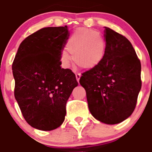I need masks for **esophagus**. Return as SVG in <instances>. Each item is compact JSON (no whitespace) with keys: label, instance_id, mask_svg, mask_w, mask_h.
<instances>
[{"label":"esophagus","instance_id":"esophagus-1","mask_svg":"<svg viewBox=\"0 0 152 152\" xmlns=\"http://www.w3.org/2000/svg\"><path fill=\"white\" fill-rule=\"evenodd\" d=\"M80 77H81V74H80V73H76V80H77L78 82H79V79H80Z\"/></svg>","mask_w":152,"mask_h":152}]
</instances>
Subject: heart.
<instances>
[{"label": "heart", "instance_id": "b5f03b06", "mask_svg": "<svg viewBox=\"0 0 152 152\" xmlns=\"http://www.w3.org/2000/svg\"><path fill=\"white\" fill-rule=\"evenodd\" d=\"M67 48L76 65L93 68L99 65L105 54V42L99 32L92 29L78 28L67 40ZM62 62L68 64L70 56L66 51L61 54Z\"/></svg>", "mask_w": 152, "mask_h": 152}]
</instances>
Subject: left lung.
<instances>
[{
    "mask_svg": "<svg viewBox=\"0 0 152 152\" xmlns=\"http://www.w3.org/2000/svg\"><path fill=\"white\" fill-rule=\"evenodd\" d=\"M105 54L102 62L82 73L89 110L99 121L116 124L134 111L141 89V65L131 42L104 27Z\"/></svg>",
    "mask_w": 152,
    "mask_h": 152,
    "instance_id": "left-lung-1",
    "label": "left lung"
}]
</instances>
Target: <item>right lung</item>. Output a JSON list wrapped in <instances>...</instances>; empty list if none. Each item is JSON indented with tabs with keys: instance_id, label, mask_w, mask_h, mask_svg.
<instances>
[{
	"instance_id": "right-lung-1",
	"label": "right lung",
	"mask_w": 152,
	"mask_h": 152,
	"mask_svg": "<svg viewBox=\"0 0 152 152\" xmlns=\"http://www.w3.org/2000/svg\"><path fill=\"white\" fill-rule=\"evenodd\" d=\"M68 36L67 26L39 29L21 42L14 59L15 99L27 123L37 129L62 125L67 99L78 85L71 70L60 66Z\"/></svg>"
}]
</instances>
